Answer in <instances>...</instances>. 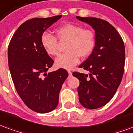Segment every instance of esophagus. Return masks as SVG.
<instances>
[{"label": "esophagus", "instance_id": "esophagus-1", "mask_svg": "<svg viewBox=\"0 0 133 133\" xmlns=\"http://www.w3.org/2000/svg\"><path fill=\"white\" fill-rule=\"evenodd\" d=\"M68 75H69V76L70 77V76H72V72H70V71H68Z\"/></svg>", "mask_w": 133, "mask_h": 133}]
</instances>
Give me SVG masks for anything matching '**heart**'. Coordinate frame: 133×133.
<instances>
[{
    "label": "heart",
    "instance_id": "heart-1",
    "mask_svg": "<svg viewBox=\"0 0 133 133\" xmlns=\"http://www.w3.org/2000/svg\"><path fill=\"white\" fill-rule=\"evenodd\" d=\"M57 35L61 41H67V52L55 58V64L58 68L70 69L75 66L81 57H87L92 52L95 45V33L85 29L78 25L68 23L59 28ZM41 44L45 52L50 55L58 53V40L56 37L45 32L41 35Z\"/></svg>",
    "mask_w": 133,
    "mask_h": 133
}]
</instances>
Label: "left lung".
I'll return each instance as SVG.
<instances>
[{
    "instance_id": "8db88e82",
    "label": "left lung",
    "mask_w": 133,
    "mask_h": 133,
    "mask_svg": "<svg viewBox=\"0 0 133 133\" xmlns=\"http://www.w3.org/2000/svg\"><path fill=\"white\" fill-rule=\"evenodd\" d=\"M76 18L95 30V45L92 53L79 68L88 74L74 72L78 78L79 101L84 108L97 109L105 105L120 85L125 67V45L116 29L108 22L96 18Z\"/></svg>"
}]
</instances>
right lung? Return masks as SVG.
Listing matches in <instances>:
<instances>
[{
  "label": "right lung",
  "instance_id": "obj_1",
  "mask_svg": "<svg viewBox=\"0 0 133 133\" xmlns=\"http://www.w3.org/2000/svg\"><path fill=\"white\" fill-rule=\"evenodd\" d=\"M62 16L28 20L18 28L8 50V65L16 91L32 110L47 113L57 107L59 93L68 76L60 68L47 72L54 61L41 44V35Z\"/></svg>",
  "mask_w": 133,
  "mask_h": 133
}]
</instances>
